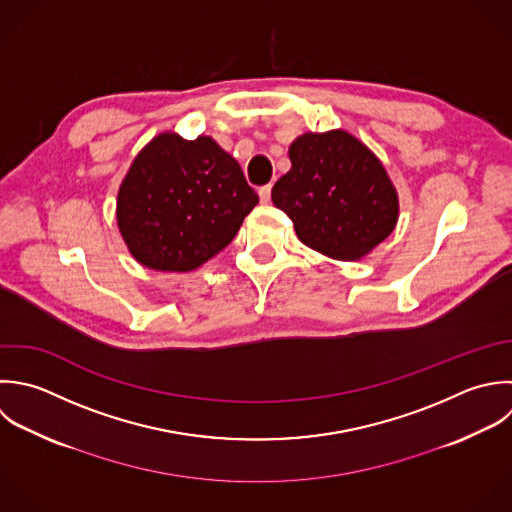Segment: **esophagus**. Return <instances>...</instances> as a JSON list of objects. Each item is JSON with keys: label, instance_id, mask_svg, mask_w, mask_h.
<instances>
[{"label": "esophagus", "instance_id": "obj_1", "mask_svg": "<svg viewBox=\"0 0 512 512\" xmlns=\"http://www.w3.org/2000/svg\"><path fill=\"white\" fill-rule=\"evenodd\" d=\"M271 183L269 185H263L261 189H259V199H261V203H269L271 201Z\"/></svg>", "mask_w": 512, "mask_h": 512}]
</instances>
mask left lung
I'll return each mask as SVG.
<instances>
[{
    "mask_svg": "<svg viewBox=\"0 0 512 512\" xmlns=\"http://www.w3.org/2000/svg\"><path fill=\"white\" fill-rule=\"evenodd\" d=\"M289 159L271 199L301 243L337 261H359L393 233L397 189L361 139L345 129L309 131L289 145Z\"/></svg>",
    "mask_w": 512,
    "mask_h": 512,
    "instance_id": "obj_1",
    "label": "left lung"
}]
</instances>
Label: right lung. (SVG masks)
Instances as JSON below:
<instances>
[{
    "label": "right lung",
    "instance_id": "1",
    "mask_svg": "<svg viewBox=\"0 0 512 512\" xmlns=\"http://www.w3.org/2000/svg\"><path fill=\"white\" fill-rule=\"evenodd\" d=\"M257 203L239 163L213 137L165 131L131 161L115 217L137 263L187 273L223 251Z\"/></svg>",
    "mask_w": 512,
    "mask_h": 512
}]
</instances>
